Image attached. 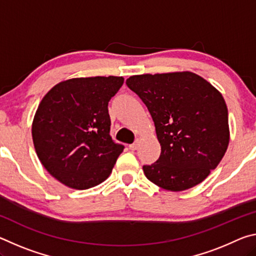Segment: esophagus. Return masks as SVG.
<instances>
[{
  "mask_svg": "<svg viewBox=\"0 0 256 256\" xmlns=\"http://www.w3.org/2000/svg\"><path fill=\"white\" fill-rule=\"evenodd\" d=\"M130 148H131V149H136V144H133L130 146Z\"/></svg>",
  "mask_w": 256,
  "mask_h": 256,
  "instance_id": "1",
  "label": "esophagus"
}]
</instances>
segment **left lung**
Segmentation results:
<instances>
[{"label": "left lung", "mask_w": 256, "mask_h": 256, "mask_svg": "<svg viewBox=\"0 0 256 256\" xmlns=\"http://www.w3.org/2000/svg\"><path fill=\"white\" fill-rule=\"evenodd\" d=\"M126 84L148 107L162 154L146 178L184 190L204 180L226 152L228 110L218 90L192 72L130 76Z\"/></svg>", "instance_id": "1"}]
</instances>
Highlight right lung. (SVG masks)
<instances>
[{"label": "right lung", "mask_w": 256, "mask_h": 256, "mask_svg": "<svg viewBox=\"0 0 256 256\" xmlns=\"http://www.w3.org/2000/svg\"><path fill=\"white\" fill-rule=\"evenodd\" d=\"M122 76L76 78L60 82L42 98L32 123L40 162L60 183L76 190L100 184L124 146L110 136L108 102Z\"/></svg>", "instance_id": "obj_1"}]
</instances>
